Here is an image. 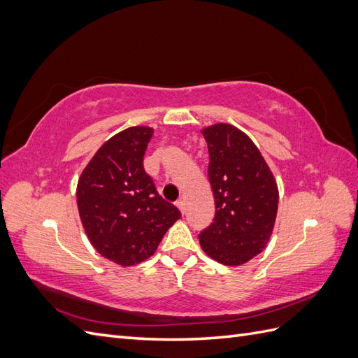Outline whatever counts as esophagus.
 Returning <instances> with one entry per match:
<instances>
[{"label": "esophagus", "instance_id": "34e87169", "mask_svg": "<svg viewBox=\"0 0 358 358\" xmlns=\"http://www.w3.org/2000/svg\"><path fill=\"white\" fill-rule=\"evenodd\" d=\"M176 206H178L179 210H180L182 213H185V203H183V200H182V199H179V200L176 201Z\"/></svg>", "mask_w": 358, "mask_h": 358}]
</instances>
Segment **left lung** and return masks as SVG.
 Returning a JSON list of instances; mask_svg holds the SVG:
<instances>
[{
    "instance_id": "obj_1",
    "label": "left lung",
    "mask_w": 358,
    "mask_h": 358,
    "mask_svg": "<svg viewBox=\"0 0 358 358\" xmlns=\"http://www.w3.org/2000/svg\"><path fill=\"white\" fill-rule=\"evenodd\" d=\"M209 149L213 222L200 231L203 251L225 266H241L266 248L278 212V185L263 155L241 129H203Z\"/></svg>"
}]
</instances>
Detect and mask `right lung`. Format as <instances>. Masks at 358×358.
<instances>
[{"mask_svg": "<svg viewBox=\"0 0 358 358\" xmlns=\"http://www.w3.org/2000/svg\"><path fill=\"white\" fill-rule=\"evenodd\" d=\"M154 129L131 127L96 150L78 183V208L86 236L104 258L133 266L154 255L180 218L143 167Z\"/></svg>", "mask_w": 358, "mask_h": 358, "instance_id": "add662e5", "label": "right lung"}]
</instances>
